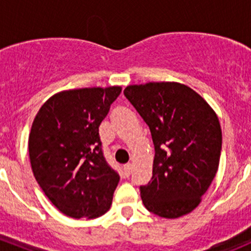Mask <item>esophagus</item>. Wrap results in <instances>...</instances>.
Wrapping results in <instances>:
<instances>
[{"label": "esophagus", "instance_id": "obj_1", "mask_svg": "<svg viewBox=\"0 0 251 251\" xmlns=\"http://www.w3.org/2000/svg\"><path fill=\"white\" fill-rule=\"evenodd\" d=\"M131 170H132V165H131V164H126V165L124 166V175H125L126 177H128L131 175Z\"/></svg>", "mask_w": 251, "mask_h": 251}]
</instances>
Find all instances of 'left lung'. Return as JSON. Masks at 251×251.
<instances>
[{"label":"left lung","instance_id":"1","mask_svg":"<svg viewBox=\"0 0 251 251\" xmlns=\"http://www.w3.org/2000/svg\"><path fill=\"white\" fill-rule=\"evenodd\" d=\"M151 130V181L141 186L147 210L165 219L193 211L219 169L222 131L214 109L179 82H147L124 90Z\"/></svg>","mask_w":251,"mask_h":251}]
</instances>
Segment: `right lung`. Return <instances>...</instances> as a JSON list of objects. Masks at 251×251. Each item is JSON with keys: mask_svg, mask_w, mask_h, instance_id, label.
Masks as SVG:
<instances>
[{"mask_svg": "<svg viewBox=\"0 0 251 251\" xmlns=\"http://www.w3.org/2000/svg\"><path fill=\"white\" fill-rule=\"evenodd\" d=\"M120 93V86L62 91L34 119L32 173L52 204L73 219H97L110 209L120 177L103 156L98 127Z\"/></svg>", "mask_w": 251, "mask_h": 251, "instance_id": "add662e5", "label": "right lung"}]
</instances>
